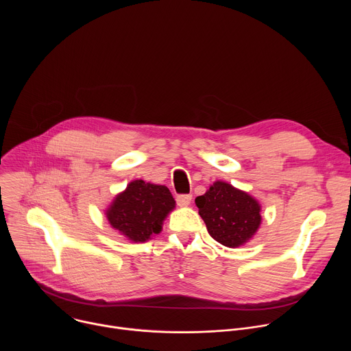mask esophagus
I'll return each instance as SVG.
<instances>
[{
    "mask_svg": "<svg viewBox=\"0 0 351 351\" xmlns=\"http://www.w3.org/2000/svg\"><path fill=\"white\" fill-rule=\"evenodd\" d=\"M176 203L180 207H187L191 203V194H178L176 195Z\"/></svg>",
    "mask_w": 351,
    "mask_h": 351,
    "instance_id": "obj_1",
    "label": "esophagus"
}]
</instances>
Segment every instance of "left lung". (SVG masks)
<instances>
[{"instance_id": "1", "label": "left lung", "mask_w": 351, "mask_h": 351, "mask_svg": "<svg viewBox=\"0 0 351 351\" xmlns=\"http://www.w3.org/2000/svg\"><path fill=\"white\" fill-rule=\"evenodd\" d=\"M208 233L226 247H239L252 239L261 223L260 204L247 193L225 182H215L195 198Z\"/></svg>"}]
</instances>
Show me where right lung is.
Segmentation results:
<instances>
[{
  "label": "right lung",
  "mask_w": 351,
  "mask_h": 351,
  "mask_svg": "<svg viewBox=\"0 0 351 351\" xmlns=\"http://www.w3.org/2000/svg\"><path fill=\"white\" fill-rule=\"evenodd\" d=\"M173 208L175 199L167 186L138 179L130 182L126 190L117 195L107 211V218L112 228L138 243L160 233L162 221Z\"/></svg>",
  "instance_id": "add662e5"
}]
</instances>
